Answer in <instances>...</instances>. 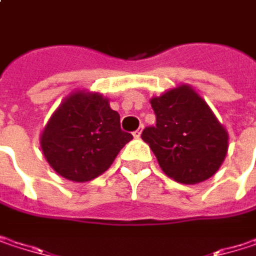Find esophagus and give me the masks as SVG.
I'll return each mask as SVG.
<instances>
[{"instance_id":"34e87169","label":"esophagus","mask_w":256,"mask_h":256,"mask_svg":"<svg viewBox=\"0 0 256 256\" xmlns=\"http://www.w3.org/2000/svg\"><path fill=\"white\" fill-rule=\"evenodd\" d=\"M140 132H142L140 128L134 130V132H133V138H136V139H138V138H140Z\"/></svg>"}]
</instances>
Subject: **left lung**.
I'll return each instance as SVG.
<instances>
[{
    "label": "left lung",
    "mask_w": 256,
    "mask_h": 256,
    "mask_svg": "<svg viewBox=\"0 0 256 256\" xmlns=\"http://www.w3.org/2000/svg\"><path fill=\"white\" fill-rule=\"evenodd\" d=\"M151 106L157 123L140 136L162 170L180 184L214 176L227 156L228 133L198 93L182 84L152 98Z\"/></svg>",
    "instance_id": "left-lung-1"
}]
</instances>
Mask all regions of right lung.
I'll return each mask as SVG.
<instances>
[{"label": "right lung", "mask_w": 256, "mask_h": 256, "mask_svg": "<svg viewBox=\"0 0 256 256\" xmlns=\"http://www.w3.org/2000/svg\"><path fill=\"white\" fill-rule=\"evenodd\" d=\"M133 136L99 93L76 92L53 112L41 133V150L60 176L86 182L102 175Z\"/></svg>", "instance_id": "obj_1"}]
</instances>
